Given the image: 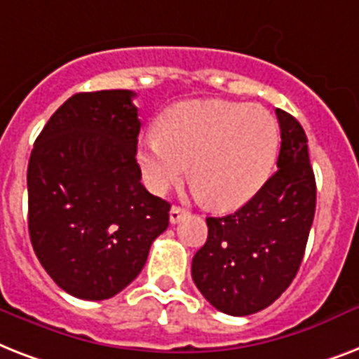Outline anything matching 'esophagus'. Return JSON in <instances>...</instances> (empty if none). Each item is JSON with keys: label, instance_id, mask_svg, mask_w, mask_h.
Wrapping results in <instances>:
<instances>
[{"label": "esophagus", "instance_id": "34e87169", "mask_svg": "<svg viewBox=\"0 0 359 359\" xmlns=\"http://www.w3.org/2000/svg\"><path fill=\"white\" fill-rule=\"evenodd\" d=\"M187 211L183 208H180V205H174V208L170 209V222L172 224H177L180 220H183L185 217H187Z\"/></svg>", "mask_w": 359, "mask_h": 359}]
</instances>
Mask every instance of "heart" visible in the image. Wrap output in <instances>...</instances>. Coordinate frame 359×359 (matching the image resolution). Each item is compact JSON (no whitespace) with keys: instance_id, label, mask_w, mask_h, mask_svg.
I'll use <instances>...</instances> for the list:
<instances>
[{"instance_id":"heart-1","label":"heart","mask_w":359,"mask_h":359,"mask_svg":"<svg viewBox=\"0 0 359 359\" xmlns=\"http://www.w3.org/2000/svg\"><path fill=\"white\" fill-rule=\"evenodd\" d=\"M280 128L265 107L226 100H189L166 109L159 131L142 135L137 163L146 187L161 194L185 177L209 208L245 205L269 182Z\"/></svg>"}]
</instances>
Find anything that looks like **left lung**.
I'll return each instance as SVG.
<instances>
[{
  "instance_id": "1",
  "label": "left lung",
  "mask_w": 359,
  "mask_h": 359,
  "mask_svg": "<svg viewBox=\"0 0 359 359\" xmlns=\"http://www.w3.org/2000/svg\"><path fill=\"white\" fill-rule=\"evenodd\" d=\"M282 148L278 170L235 213L208 217V241L193 257V280L222 313L243 317L271 306L302 263L315 217L317 187L308 137L276 109Z\"/></svg>"
}]
</instances>
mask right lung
<instances>
[{"label": "right lung", "instance_id": "obj_1", "mask_svg": "<svg viewBox=\"0 0 359 359\" xmlns=\"http://www.w3.org/2000/svg\"><path fill=\"white\" fill-rule=\"evenodd\" d=\"M131 90L79 93L51 114L27 166L29 237L51 280L105 300L142 271L170 203L140 183Z\"/></svg>", "mask_w": 359, "mask_h": 359}]
</instances>
